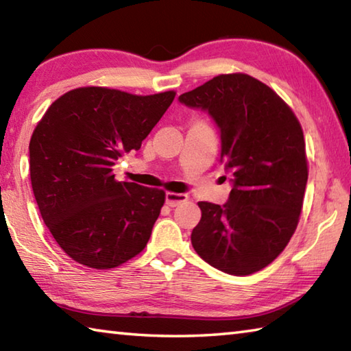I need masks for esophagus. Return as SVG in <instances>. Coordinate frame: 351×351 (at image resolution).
Returning a JSON list of instances; mask_svg holds the SVG:
<instances>
[{"mask_svg": "<svg viewBox=\"0 0 351 351\" xmlns=\"http://www.w3.org/2000/svg\"><path fill=\"white\" fill-rule=\"evenodd\" d=\"M184 201H187V195L173 193V192L165 193V204L170 206V207H175L178 204H181V203H184Z\"/></svg>", "mask_w": 351, "mask_h": 351, "instance_id": "34e87169", "label": "esophagus"}]
</instances>
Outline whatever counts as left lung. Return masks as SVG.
Segmentation results:
<instances>
[{"mask_svg":"<svg viewBox=\"0 0 351 351\" xmlns=\"http://www.w3.org/2000/svg\"><path fill=\"white\" fill-rule=\"evenodd\" d=\"M178 100L212 117L221 139L219 162L232 176L223 206L198 203L193 249L226 274L263 269L288 245L304 204L308 169L299 121L269 86L247 74L213 77Z\"/></svg>","mask_w":351,"mask_h":351,"instance_id":"8db88e82","label":"left lung"}]
</instances>
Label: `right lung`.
Instances as JSON below:
<instances>
[{"instance_id": "right-lung-1", "label": "right lung", "mask_w": 351, "mask_h": 351, "mask_svg": "<svg viewBox=\"0 0 351 351\" xmlns=\"http://www.w3.org/2000/svg\"><path fill=\"white\" fill-rule=\"evenodd\" d=\"M173 99V91L134 96L77 88L58 97L34 130V197L58 246L80 265L116 268L147 246L165 193L116 181L112 165L139 150Z\"/></svg>"}]
</instances>
